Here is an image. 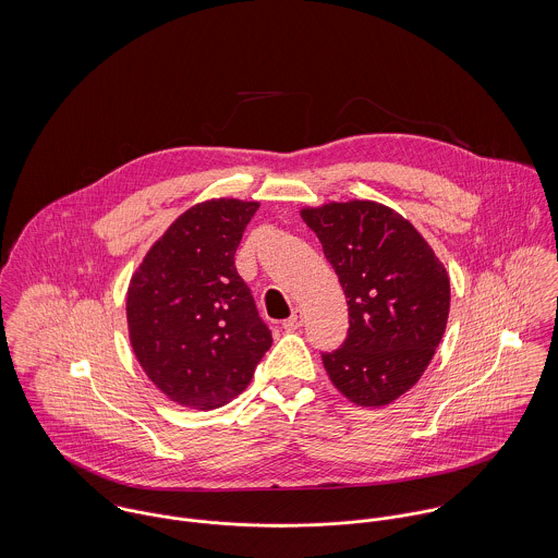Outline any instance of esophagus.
<instances>
[{"label": "esophagus", "instance_id": "34e87169", "mask_svg": "<svg viewBox=\"0 0 558 558\" xmlns=\"http://www.w3.org/2000/svg\"><path fill=\"white\" fill-rule=\"evenodd\" d=\"M301 326H303V310L296 307L294 314L283 322V328H286V330H299Z\"/></svg>", "mask_w": 558, "mask_h": 558}]
</instances>
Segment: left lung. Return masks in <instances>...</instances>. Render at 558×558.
Instances as JSON below:
<instances>
[{
	"label": "left lung",
	"instance_id": "obj_1",
	"mask_svg": "<svg viewBox=\"0 0 558 558\" xmlns=\"http://www.w3.org/2000/svg\"><path fill=\"white\" fill-rule=\"evenodd\" d=\"M348 299L343 345L322 354L332 387L356 405L383 408L410 391L445 335L451 286L429 242L393 208L328 202L301 208Z\"/></svg>",
	"mask_w": 558,
	"mask_h": 558
}]
</instances>
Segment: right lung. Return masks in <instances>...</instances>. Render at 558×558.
Listing matches in <instances>:
<instances>
[{"label":"right lung","instance_id":"obj_1","mask_svg":"<svg viewBox=\"0 0 558 558\" xmlns=\"http://www.w3.org/2000/svg\"><path fill=\"white\" fill-rule=\"evenodd\" d=\"M259 202L208 199L160 236L126 292L133 352L160 393L213 410L240 396L272 343L234 266Z\"/></svg>","mask_w":558,"mask_h":558}]
</instances>
